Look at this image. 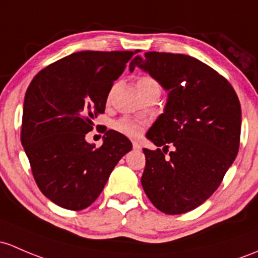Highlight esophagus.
Wrapping results in <instances>:
<instances>
[{
  "mask_svg": "<svg viewBox=\"0 0 258 258\" xmlns=\"http://www.w3.org/2000/svg\"><path fill=\"white\" fill-rule=\"evenodd\" d=\"M132 147H134L135 151H141V150H142V147H141V145L137 142V141H132Z\"/></svg>",
  "mask_w": 258,
  "mask_h": 258,
  "instance_id": "34e87169",
  "label": "esophagus"
}]
</instances>
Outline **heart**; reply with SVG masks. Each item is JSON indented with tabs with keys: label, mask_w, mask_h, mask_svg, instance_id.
I'll return each mask as SVG.
<instances>
[{
	"label": "heart",
	"mask_w": 258,
	"mask_h": 258,
	"mask_svg": "<svg viewBox=\"0 0 258 258\" xmlns=\"http://www.w3.org/2000/svg\"><path fill=\"white\" fill-rule=\"evenodd\" d=\"M147 84H157V81L150 77H141L137 80L138 85H147ZM115 127L121 134L127 135L130 137H136L141 134L143 128V123L141 121L134 120L130 117H123L115 123Z\"/></svg>",
	"instance_id": "1"
}]
</instances>
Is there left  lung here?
<instances>
[{
  "label": "left lung",
  "mask_w": 258,
  "mask_h": 258,
  "mask_svg": "<svg viewBox=\"0 0 258 258\" xmlns=\"http://www.w3.org/2000/svg\"><path fill=\"white\" fill-rule=\"evenodd\" d=\"M136 67L169 91L164 113L147 132L163 151L143 148V190L162 213H188L213 195L236 158L240 101L229 81L193 56L148 51L130 70Z\"/></svg>",
  "instance_id": "left-lung-1"
}]
</instances>
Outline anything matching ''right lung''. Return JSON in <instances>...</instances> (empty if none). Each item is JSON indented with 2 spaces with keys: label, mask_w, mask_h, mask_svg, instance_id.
<instances>
[{
  "label": "right lung",
  "mask_w": 258,
  "mask_h": 258,
  "mask_svg": "<svg viewBox=\"0 0 258 258\" xmlns=\"http://www.w3.org/2000/svg\"><path fill=\"white\" fill-rule=\"evenodd\" d=\"M140 50H84L48 65L24 96L21 142L38 188L68 210L90 207L132 143L108 130L101 147L85 141L105 112L113 81Z\"/></svg>",
  "instance_id": "obj_1"
}]
</instances>
